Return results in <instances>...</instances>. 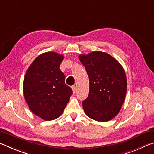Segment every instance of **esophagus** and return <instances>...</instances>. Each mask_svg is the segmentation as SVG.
Masks as SVG:
<instances>
[{"mask_svg": "<svg viewBox=\"0 0 154 154\" xmlns=\"http://www.w3.org/2000/svg\"><path fill=\"white\" fill-rule=\"evenodd\" d=\"M72 92H73V93L75 94L76 92V86H75V85H72Z\"/></svg>", "mask_w": 154, "mask_h": 154, "instance_id": "esophagus-1", "label": "esophagus"}]
</instances>
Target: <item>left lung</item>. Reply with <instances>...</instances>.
<instances>
[{
	"instance_id": "obj_1",
	"label": "left lung",
	"mask_w": 154,
	"mask_h": 154,
	"mask_svg": "<svg viewBox=\"0 0 154 154\" xmlns=\"http://www.w3.org/2000/svg\"><path fill=\"white\" fill-rule=\"evenodd\" d=\"M79 58L90 82L89 94L82 102L83 110L96 121L111 120L120 111L126 97L127 79L123 67L103 51L80 54Z\"/></svg>"
}]
</instances>
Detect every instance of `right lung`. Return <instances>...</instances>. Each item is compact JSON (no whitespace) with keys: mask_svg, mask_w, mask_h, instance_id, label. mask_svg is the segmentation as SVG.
<instances>
[{"mask_svg":"<svg viewBox=\"0 0 154 154\" xmlns=\"http://www.w3.org/2000/svg\"><path fill=\"white\" fill-rule=\"evenodd\" d=\"M63 59L59 54L45 52L32 62L26 72L23 85L25 100L30 111L44 120L60 116L72 94L60 69Z\"/></svg>","mask_w":154,"mask_h":154,"instance_id":"1","label":"right lung"}]
</instances>
